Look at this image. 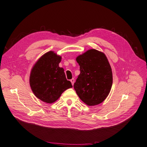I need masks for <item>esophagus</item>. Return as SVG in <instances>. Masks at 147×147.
<instances>
[{
    "label": "esophagus",
    "instance_id": "obj_1",
    "mask_svg": "<svg viewBox=\"0 0 147 147\" xmlns=\"http://www.w3.org/2000/svg\"><path fill=\"white\" fill-rule=\"evenodd\" d=\"M70 81H71V84H72V85H74V79H71L70 80Z\"/></svg>",
    "mask_w": 147,
    "mask_h": 147
}]
</instances>
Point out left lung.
<instances>
[{
	"label": "left lung",
	"mask_w": 147,
	"mask_h": 147,
	"mask_svg": "<svg viewBox=\"0 0 147 147\" xmlns=\"http://www.w3.org/2000/svg\"><path fill=\"white\" fill-rule=\"evenodd\" d=\"M80 73L74 88L82 101L88 106L98 105L108 96L112 85V72L106 55L90 49L76 58Z\"/></svg>",
	"instance_id": "8db88e82"
}]
</instances>
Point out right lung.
<instances>
[{"label":"right lung","instance_id":"add662e5","mask_svg":"<svg viewBox=\"0 0 147 147\" xmlns=\"http://www.w3.org/2000/svg\"><path fill=\"white\" fill-rule=\"evenodd\" d=\"M61 56L53 51L43 55L32 68L29 83L35 96L47 103H54L63 92L72 88L63 68L59 67Z\"/></svg>","mask_w":147,"mask_h":147}]
</instances>
